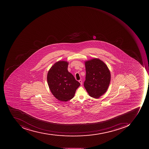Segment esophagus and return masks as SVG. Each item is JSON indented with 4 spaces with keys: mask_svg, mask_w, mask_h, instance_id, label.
<instances>
[{
    "mask_svg": "<svg viewBox=\"0 0 149 149\" xmlns=\"http://www.w3.org/2000/svg\"><path fill=\"white\" fill-rule=\"evenodd\" d=\"M79 82H80V84H81V85L82 84V80H79Z\"/></svg>",
    "mask_w": 149,
    "mask_h": 149,
    "instance_id": "esophagus-1",
    "label": "esophagus"
}]
</instances>
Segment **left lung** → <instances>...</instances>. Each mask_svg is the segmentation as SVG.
Here are the masks:
<instances>
[{"label":"left lung","mask_w":149,"mask_h":149,"mask_svg":"<svg viewBox=\"0 0 149 149\" xmlns=\"http://www.w3.org/2000/svg\"><path fill=\"white\" fill-rule=\"evenodd\" d=\"M86 80L84 86L89 95L98 98L107 91L111 81V73L102 61L94 58L86 61Z\"/></svg>","instance_id":"1"}]
</instances>
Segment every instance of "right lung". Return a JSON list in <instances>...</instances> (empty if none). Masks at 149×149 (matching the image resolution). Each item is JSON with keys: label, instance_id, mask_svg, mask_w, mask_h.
<instances>
[{"label": "right lung", "instance_id": "obj_1", "mask_svg": "<svg viewBox=\"0 0 149 149\" xmlns=\"http://www.w3.org/2000/svg\"><path fill=\"white\" fill-rule=\"evenodd\" d=\"M68 63L58 61L49 70L47 76L48 85L55 97L67 102L74 97L80 83L68 70Z\"/></svg>", "mask_w": 149, "mask_h": 149}]
</instances>
